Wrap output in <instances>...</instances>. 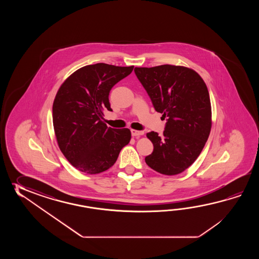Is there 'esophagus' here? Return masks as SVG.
I'll list each match as a JSON object with an SVG mask.
<instances>
[{
	"mask_svg": "<svg viewBox=\"0 0 259 259\" xmlns=\"http://www.w3.org/2000/svg\"><path fill=\"white\" fill-rule=\"evenodd\" d=\"M143 132H140V131H136V130H132V135L134 137H139L141 135H143Z\"/></svg>",
	"mask_w": 259,
	"mask_h": 259,
	"instance_id": "1",
	"label": "esophagus"
}]
</instances>
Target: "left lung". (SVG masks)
Listing matches in <instances>:
<instances>
[{"instance_id":"1","label":"left lung","mask_w":259,"mask_h":259,"mask_svg":"<svg viewBox=\"0 0 259 259\" xmlns=\"http://www.w3.org/2000/svg\"><path fill=\"white\" fill-rule=\"evenodd\" d=\"M134 71L155 111L166 117L163 136L146 134L154 151L145 162L163 175L180 174L197 159L209 136L212 111L207 87L197 72L185 66L135 67Z\"/></svg>"}]
</instances>
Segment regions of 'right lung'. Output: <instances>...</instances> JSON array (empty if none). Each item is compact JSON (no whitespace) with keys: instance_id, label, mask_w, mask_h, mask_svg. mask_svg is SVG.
Masks as SVG:
<instances>
[{"instance_id":"add662e5","label":"right lung","mask_w":259,"mask_h":259,"mask_svg":"<svg viewBox=\"0 0 259 259\" xmlns=\"http://www.w3.org/2000/svg\"><path fill=\"white\" fill-rule=\"evenodd\" d=\"M133 67L105 63L83 66L66 78L55 95L53 123L57 143L78 170L87 174L107 170L130 143L128 128L108 127L102 119L104 109L112 111L111 89Z\"/></svg>"}]
</instances>
